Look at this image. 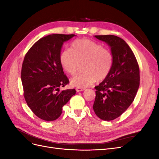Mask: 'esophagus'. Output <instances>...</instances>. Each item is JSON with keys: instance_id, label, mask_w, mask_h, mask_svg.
Segmentation results:
<instances>
[{"instance_id": "1", "label": "esophagus", "mask_w": 159, "mask_h": 159, "mask_svg": "<svg viewBox=\"0 0 159 159\" xmlns=\"http://www.w3.org/2000/svg\"><path fill=\"white\" fill-rule=\"evenodd\" d=\"M77 92H80V91H84L85 90V88H76L75 89Z\"/></svg>"}]
</instances>
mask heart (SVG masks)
Instances as JSON below:
<instances>
[{
	"instance_id": "heart-1",
	"label": "heart",
	"mask_w": 159,
	"mask_h": 159,
	"mask_svg": "<svg viewBox=\"0 0 159 159\" xmlns=\"http://www.w3.org/2000/svg\"><path fill=\"white\" fill-rule=\"evenodd\" d=\"M64 70L71 75L76 74L84 64V73L70 80L75 87L85 88L95 80L102 81L109 74L113 64V56L102 44L88 39H80L71 43V49H65L60 55Z\"/></svg>"
}]
</instances>
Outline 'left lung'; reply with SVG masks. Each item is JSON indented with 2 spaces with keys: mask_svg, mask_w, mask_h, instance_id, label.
<instances>
[{
  "mask_svg": "<svg viewBox=\"0 0 159 159\" xmlns=\"http://www.w3.org/2000/svg\"><path fill=\"white\" fill-rule=\"evenodd\" d=\"M95 37L110 46L113 64L107 78L95 87L93 109L101 119L112 121L125 111L135 98L140 83L139 67L133 51L122 38L114 35Z\"/></svg>",
  "mask_w": 159,
  "mask_h": 159,
  "instance_id": "1",
  "label": "left lung"
}]
</instances>
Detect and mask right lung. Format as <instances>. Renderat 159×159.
<instances>
[{"mask_svg":"<svg viewBox=\"0 0 159 159\" xmlns=\"http://www.w3.org/2000/svg\"><path fill=\"white\" fill-rule=\"evenodd\" d=\"M75 34L48 35L38 40L24 59L21 80L28 107L38 117L47 121L58 118L62 107L75 94V89L60 91L69 84L60 61L64 42Z\"/></svg>","mask_w":159,"mask_h":159,"instance_id":"1","label":"right lung"}]
</instances>
